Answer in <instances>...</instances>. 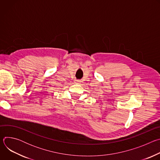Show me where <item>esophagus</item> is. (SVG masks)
<instances>
[{
	"instance_id": "obj_1",
	"label": "esophagus",
	"mask_w": 160,
	"mask_h": 160,
	"mask_svg": "<svg viewBox=\"0 0 160 160\" xmlns=\"http://www.w3.org/2000/svg\"><path fill=\"white\" fill-rule=\"evenodd\" d=\"M77 82H78V83H80L81 82H80V80H77Z\"/></svg>"
}]
</instances>
